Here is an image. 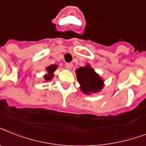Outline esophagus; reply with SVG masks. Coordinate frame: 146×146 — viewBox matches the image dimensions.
<instances>
[{
  "instance_id": "obj_1",
  "label": "esophagus",
  "mask_w": 146,
  "mask_h": 146,
  "mask_svg": "<svg viewBox=\"0 0 146 146\" xmlns=\"http://www.w3.org/2000/svg\"><path fill=\"white\" fill-rule=\"evenodd\" d=\"M65 65H66V67L68 69V70H70V69L73 67V63H66Z\"/></svg>"
}]
</instances>
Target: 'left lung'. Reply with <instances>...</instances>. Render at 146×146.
Wrapping results in <instances>:
<instances>
[{"label":"left lung","instance_id":"obj_1","mask_svg":"<svg viewBox=\"0 0 146 146\" xmlns=\"http://www.w3.org/2000/svg\"><path fill=\"white\" fill-rule=\"evenodd\" d=\"M76 73L78 83L80 85V88L83 93L90 94L98 93L103 88V80L89 64L76 69Z\"/></svg>","mask_w":146,"mask_h":146}]
</instances>
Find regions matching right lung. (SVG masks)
Listing matches in <instances>:
<instances>
[{"instance_id":"add662e5","label":"right lung","mask_w":146,"mask_h":146,"mask_svg":"<svg viewBox=\"0 0 146 146\" xmlns=\"http://www.w3.org/2000/svg\"><path fill=\"white\" fill-rule=\"evenodd\" d=\"M57 68V66L56 65V64H52V65L49 66L46 68V70L47 71V73L44 75V80L46 81H49L53 77V73L55 72V70Z\"/></svg>"}]
</instances>
